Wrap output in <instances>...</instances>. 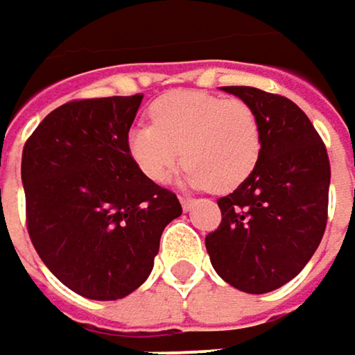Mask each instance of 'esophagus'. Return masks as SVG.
<instances>
[{
  "label": "esophagus",
  "instance_id": "esophagus-1",
  "mask_svg": "<svg viewBox=\"0 0 355 355\" xmlns=\"http://www.w3.org/2000/svg\"><path fill=\"white\" fill-rule=\"evenodd\" d=\"M180 205H182V209L189 211L193 205H195V199H193V197H184V195H182V197H180Z\"/></svg>",
  "mask_w": 355,
  "mask_h": 355
}]
</instances>
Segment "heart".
Wrapping results in <instances>:
<instances>
[{"mask_svg":"<svg viewBox=\"0 0 355 355\" xmlns=\"http://www.w3.org/2000/svg\"><path fill=\"white\" fill-rule=\"evenodd\" d=\"M152 125H136L128 148L138 168L154 182H166L182 158L184 177L217 193L236 189L256 168L262 138L254 110L242 99L203 91H173L150 107Z\"/></svg>","mask_w":355,"mask_h":355,"instance_id":"b5f03b06","label":"heart"}]
</instances>
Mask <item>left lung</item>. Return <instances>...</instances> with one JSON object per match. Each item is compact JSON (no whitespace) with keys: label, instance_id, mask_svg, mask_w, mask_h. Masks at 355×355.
Returning <instances> with one entry per match:
<instances>
[{"label":"left lung","instance_id":"left-lung-1","mask_svg":"<svg viewBox=\"0 0 355 355\" xmlns=\"http://www.w3.org/2000/svg\"><path fill=\"white\" fill-rule=\"evenodd\" d=\"M258 117L262 150L242 184L217 199L221 223L205 238L215 272L250 295L280 288L305 268L327 225L329 156L305 112L254 87H223Z\"/></svg>","mask_w":355,"mask_h":355}]
</instances>
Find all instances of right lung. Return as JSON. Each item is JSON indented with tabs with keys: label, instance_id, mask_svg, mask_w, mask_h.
Here are the masks:
<instances>
[{
	"label": "right lung",
	"instance_id": "right-lung-1",
	"mask_svg": "<svg viewBox=\"0 0 355 355\" xmlns=\"http://www.w3.org/2000/svg\"><path fill=\"white\" fill-rule=\"evenodd\" d=\"M77 99L50 112L26 140V227L64 286L117 301L152 272L164 227L182 213L177 195L134 162L128 134L142 103Z\"/></svg>",
	"mask_w": 355,
	"mask_h": 355
}]
</instances>
